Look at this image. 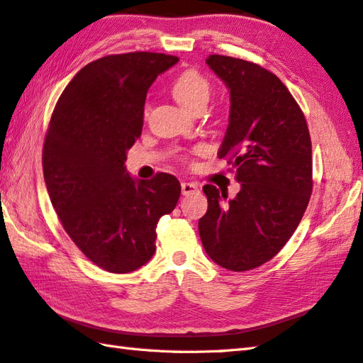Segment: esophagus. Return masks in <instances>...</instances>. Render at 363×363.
Masks as SVG:
<instances>
[{"mask_svg":"<svg viewBox=\"0 0 363 363\" xmlns=\"http://www.w3.org/2000/svg\"><path fill=\"white\" fill-rule=\"evenodd\" d=\"M182 193H183V196H191V194L199 193V188H198V185H196V183L182 182Z\"/></svg>","mask_w":363,"mask_h":363,"instance_id":"34e87169","label":"esophagus"}]
</instances>
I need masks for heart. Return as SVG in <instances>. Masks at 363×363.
<instances>
[{"mask_svg": "<svg viewBox=\"0 0 363 363\" xmlns=\"http://www.w3.org/2000/svg\"><path fill=\"white\" fill-rule=\"evenodd\" d=\"M172 94L178 104L193 111L196 106L207 105L211 97V82L198 69H185L172 82ZM148 114V108H145V116Z\"/></svg>", "mask_w": 363, "mask_h": 363, "instance_id": "heart-1", "label": "heart"}]
</instances>
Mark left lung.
Wrapping results in <instances>:
<instances>
[{
  "label": "left lung",
  "mask_w": 363,
  "mask_h": 363,
  "mask_svg": "<svg viewBox=\"0 0 363 363\" xmlns=\"http://www.w3.org/2000/svg\"><path fill=\"white\" fill-rule=\"evenodd\" d=\"M231 95L230 124L218 157L240 183L234 199L206 185L202 245L215 263L249 271L274 258L295 233L313 193V151L306 118L274 73L226 55L206 60Z\"/></svg>",
  "instance_id": "left-lung-1"
}]
</instances>
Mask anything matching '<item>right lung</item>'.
Here are the masks:
<instances>
[{
    "mask_svg": "<svg viewBox=\"0 0 363 363\" xmlns=\"http://www.w3.org/2000/svg\"><path fill=\"white\" fill-rule=\"evenodd\" d=\"M178 57L105 55L87 63L57 100L43 146V172L63 230L99 268L125 274L150 262L156 226L182 186L159 172L135 180L127 150L142 133L146 92Z\"/></svg>",
    "mask_w": 363,
    "mask_h": 363,
    "instance_id": "right-lung-1",
    "label": "right lung"
}]
</instances>
